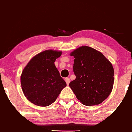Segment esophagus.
<instances>
[{"label":"esophagus","instance_id":"1","mask_svg":"<svg viewBox=\"0 0 132 132\" xmlns=\"http://www.w3.org/2000/svg\"><path fill=\"white\" fill-rule=\"evenodd\" d=\"M65 82L67 83V85H68V84H70V78H68V77H67V78H65Z\"/></svg>","mask_w":132,"mask_h":132}]
</instances>
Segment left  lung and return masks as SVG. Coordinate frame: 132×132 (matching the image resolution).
Here are the masks:
<instances>
[{
  "label": "left lung",
  "instance_id": "8db88e82",
  "mask_svg": "<svg viewBox=\"0 0 132 132\" xmlns=\"http://www.w3.org/2000/svg\"><path fill=\"white\" fill-rule=\"evenodd\" d=\"M70 56L75 58L73 71L76 77L69 86L77 98L88 106L102 103L113 88L112 65L101 52L88 46L77 48Z\"/></svg>",
  "mask_w": 132,
  "mask_h": 132
}]
</instances>
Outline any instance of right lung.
Segmentation results:
<instances>
[{"instance_id": "obj_1", "label": "right lung", "mask_w": 132, "mask_h": 132, "mask_svg": "<svg viewBox=\"0 0 132 132\" xmlns=\"http://www.w3.org/2000/svg\"><path fill=\"white\" fill-rule=\"evenodd\" d=\"M61 55V51L45 50L32 57L23 69L20 78L23 94L35 105H50L67 86L54 64Z\"/></svg>"}]
</instances>
